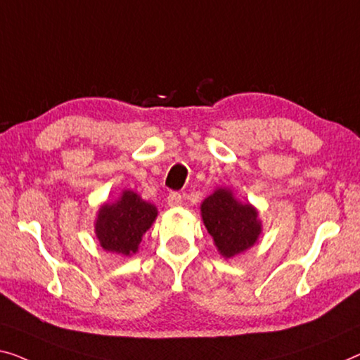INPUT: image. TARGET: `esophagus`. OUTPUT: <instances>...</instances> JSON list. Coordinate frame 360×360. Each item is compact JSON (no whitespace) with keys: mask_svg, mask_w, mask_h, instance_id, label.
I'll return each mask as SVG.
<instances>
[{"mask_svg":"<svg viewBox=\"0 0 360 360\" xmlns=\"http://www.w3.org/2000/svg\"><path fill=\"white\" fill-rule=\"evenodd\" d=\"M181 202H182V195L179 194V192H171V194L168 195L169 207H178V205H181Z\"/></svg>","mask_w":360,"mask_h":360,"instance_id":"esophagus-1","label":"esophagus"}]
</instances>
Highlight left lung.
<instances>
[{
    "label": "left lung",
    "instance_id": "1",
    "mask_svg": "<svg viewBox=\"0 0 360 360\" xmlns=\"http://www.w3.org/2000/svg\"><path fill=\"white\" fill-rule=\"evenodd\" d=\"M200 214L219 255L224 259L244 254L259 243L262 221L259 210L240 202L228 187H218L200 205Z\"/></svg>",
    "mask_w": 360,
    "mask_h": 360
}]
</instances>
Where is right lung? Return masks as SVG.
<instances>
[{
	"instance_id": "obj_1",
	"label": "right lung",
	"mask_w": 360,
	"mask_h": 360,
	"mask_svg": "<svg viewBox=\"0 0 360 360\" xmlns=\"http://www.w3.org/2000/svg\"><path fill=\"white\" fill-rule=\"evenodd\" d=\"M158 210L153 203L131 189H124L115 202L101 203L95 218V236L101 248L112 254L131 257L137 254Z\"/></svg>"
}]
</instances>
